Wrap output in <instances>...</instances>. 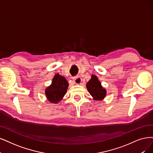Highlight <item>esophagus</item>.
Instances as JSON below:
<instances>
[{"label": "esophagus", "instance_id": "34e87169", "mask_svg": "<svg viewBox=\"0 0 153 153\" xmlns=\"http://www.w3.org/2000/svg\"><path fill=\"white\" fill-rule=\"evenodd\" d=\"M73 81L77 84H80L82 82V79L79 76H76L73 77Z\"/></svg>", "mask_w": 153, "mask_h": 153}]
</instances>
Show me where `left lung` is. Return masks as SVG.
Listing matches in <instances>:
<instances>
[{
    "instance_id": "8db88e82",
    "label": "left lung",
    "mask_w": 153,
    "mask_h": 153,
    "mask_svg": "<svg viewBox=\"0 0 153 153\" xmlns=\"http://www.w3.org/2000/svg\"><path fill=\"white\" fill-rule=\"evenodd\" d=\"M86 88L94 100H103L106 95V90L101 86V83L95 75L86 84Z\"/></svg>"
}]
</instances>
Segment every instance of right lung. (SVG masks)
<instances>
[{"label":"right lung","mask_w":153,"mask_h":153,"mask_svg":"<svg viewBox=\"0 0 153 153\" xmlns=\"http://www.w3.org/2000/svg\"><path fill=\"white\" fill-rule=\"evenodd\" d=\"M68 87L69 82L66 79L59 74H56L53 78L52 84L45 89V93L47 99L50 103H58L63 99Z\"/></svg>","instance_id":"obj_1"}]
</instances>
